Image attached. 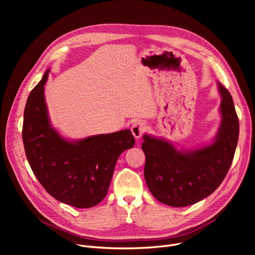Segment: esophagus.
I'll use <instances>...</instances> for the list:
<instances>
[{"label": "esophagus", "instance_id": "obj_1", "mask_svg": "<svg viewBox=\"0 0 255 255\" xmlns=\"http://www.w3.org/2000/svg\"><path fill=\"white\" fill-rule=\"evenodd\" d=\"M144 129H145L144 123L140 122V121H139V122H135L131 127V131H132L133 136H134L136 139L139 138L142 135V133L144 132Z\"/></svg>", "mask_w": 255, "mask_h": 255}]
</instances>
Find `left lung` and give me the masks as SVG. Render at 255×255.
Masks as SVG:
<instances>
[{"label":"left lung","instance_id":"left-lung-1","mask_svg":"<svg viewBox=\"0 0 255 255\" xmlns=\"http://www.w3.org/2000/svg\"><path fill=\"white\" fill-rule=\"evenodd\" d=\"M221 122L210 142L178 149L171 141L144 133V180L152 195L170 207H187L215 191L225 178L239 139V119L230 92L219 82Z\"/></svg>","mask_w":255,"mask_h":255}]
</instances>
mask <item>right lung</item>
<instances>
[{
	"label": "right lung",
	"instance_id": "add662e5",
	"mask_svg": "<svg viewBox=\"0 0 255 255\" xmlns=\"http://www.w3.org/2000/svg\"><path fill=\"white\" fill-rule=\"evenodd\" d=\"M47 69L26 100L22 140L29 164L43 188L59 202L85 209L98 205L110 188L119 156L135 143L129 129L82 139L53 128L44 97Z\"/></svg>",
	"mask_w": 255,
	"mask_h": 255
}]
</instances>
